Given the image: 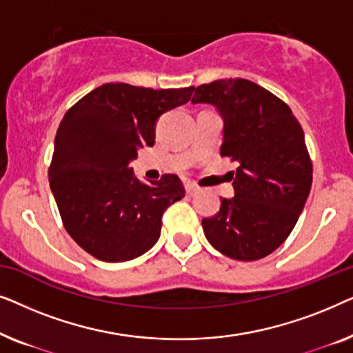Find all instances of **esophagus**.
Masks as SVG:
<instances>
[{
    "label": "esophagus",
    "mask_w": 353,
    "mask_h": 353,
    "mask_svg": "<svg viewBox=\"0 0 353 353\" xmlns=\"http://www.w3.org/2000/svg\"><path fill=\"white\" fill-rule=\"evenodd\" d=\"M185 188H186V192H188V194H190V196L196 194V192H199V186L194 185V183H186Z\"/></svg>",
    "instance_id": "1"
}]
</instances>
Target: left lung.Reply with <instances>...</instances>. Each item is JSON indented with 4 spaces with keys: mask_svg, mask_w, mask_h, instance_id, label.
<instances>
[{
    "mask_svg": "<svg viewBox=\"0 0 353 353\" xmlns=\"http://www.w3.org/2000/svg\"><path fill=\"white\" fill-rule=\"evenodd\" d=\"M191 103L223 117L220 154L238 162L233 199L202 220L209 243L226 257L252 262L276 250L296 226L312 188V159L289 105L245 79L204 83Z\"/></svg>",
    "mask_w": 353,
    "mask_h": 353,
    "instance_id": "left-lung-1",
    "label": "left lung"
}]
</instances>
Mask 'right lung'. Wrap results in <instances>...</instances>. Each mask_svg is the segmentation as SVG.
<instances>
[{
	"instance_id": "add662e5",
	"label": "right lung",
	"mask_w": 353,
	"mask_h": 353,
	"mask_svg": "<svg viewBox=\"0 0 353 353\" xmlns=\"http://www.w3.org/2000/svg\"><path fill=\"white\" fill-rule=\"evenodd\" d=\"M192 90L101 85L67 110L57 128L50 186L72 239L103 262H127L157 243L162 215L185 197L176 175L143 185L130 162L152 146L167 110L186 104Z\"/></svg>"
}]
</instances>
